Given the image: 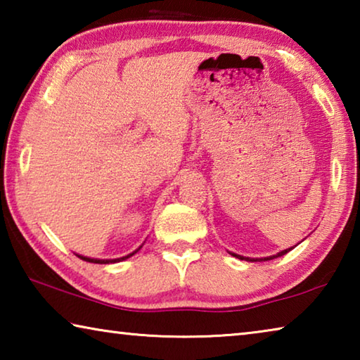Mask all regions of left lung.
Here are the masks:
<instances>
[{
    "label": "left lung",
    "mask_w": 360,
    "mask_h": 360,
    "mask_svg": "<svg viewBox=\"0 0 360 360\" xmlns=\"http://www.w3.org/2000/svg\"><path fill=\"white\" fill-rule=\"evenodd\" d=\"M297 246V245H295ZM295 246H292V248H289V249H284V251H281V252H278V254H275V255H268V257H262V259H251V257H243V255H238V254H235V252H230L231 255H233V257H236V259H240V260H246V262H265V260H273V259H276V257H281V255H284V254H288L290 249H294Z\"/></svg>",
    "instance_id": "1"
}]
</instances>
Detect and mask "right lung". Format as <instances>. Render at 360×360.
Segmentation results:
<instances>
[{
  "mask_svg": "<svg viewBox=\"0 0 360 360\" xmlns=\"http://www.w3.org/2000/svg\"><path fill=\"white\" fill-rule=\"evenodd\" d=\"M141 248H143V246H139V248L136 249V251H133V252L127 254V255H124V257H119V259H92V257H85V255H81V254H76V255H77L79 259H82V260H85V262H90V264H117V262H122V260L131 257V255L136 254Z\"/></svg>",
  "mask_w": 360,
  "mask_h": 360,
  "instance_id": "obj_1",
  "label": "right lung"
}]
</instances>
